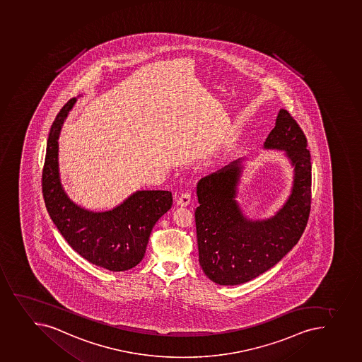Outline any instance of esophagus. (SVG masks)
I'll return each instance as SVG.
<instances>
[{
	"mask_svg": "<svg viewBox=\"0 0 362 362\" xmlns=\"http://www.w3.org/2000/svg\"><path fill=\"white\" fill-rule=\"evenodd\" d=\"M191 193L189 191H182L180 192V194L177 196V205H180V206H187L189 203H191Z\"/></svg>",
	"mask_w": 362,
	"mask_h": 362,
	"instance_id": "34e87169",
	"label": "esophagus"
}]
</instances>
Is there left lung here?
Wrapping results in <instances>:
<instances>
[{
    "label": "left lung",
    "mask_w": 362,
    "mask_h": 362,
    "mask_svg": "<svg viewBox=\"0 0 362 362\" xmlns=\"http://www.w3.org/2000/svg\"><path fill=\"white\" fill-rule=\"evenodd\" d=\"M265 148L287 152L294 166V186L285 206L269 221H248L237 202L241 165L234 162L198 182L196 228L199 264L219 285H239L279 262L299 241L310 218L312 164L306 136L281 109Z\"/></svg>",
    "instance_id": "8db88e82"
}]
</instances>
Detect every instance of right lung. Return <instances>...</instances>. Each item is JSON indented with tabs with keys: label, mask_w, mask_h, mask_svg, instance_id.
Wrapping results in <instances>:
<instances>
[{
	"label": "right lung",
	"mask_w": 362,
	"mask_h": 362,
	"mask_svg": "<svg viewBox=\"0 0 362 362\" xmlns=\"http://www.w3.org/2000/svg\"><path fill=\"white\" fill-rule=\"evenodd\" d=\"M76 98L68 100L49 132L42 192L56 228L68 244L93 265L110 271L132 269L144 258L156 221L173 206L170 191H138L112 211L90 212L77 206L63 191L59 176V134Z\"/></svg>",
	"instance_id": "obj_1"
}]
</instances>
